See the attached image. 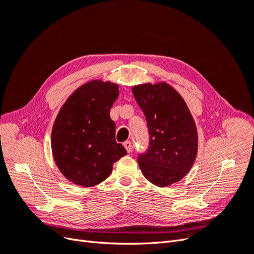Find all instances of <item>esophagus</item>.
Returning <instances> with one entry per match:
<instances>
[{"instance_id": "obj_1", "label": "esophagus", "mask_w": 254, "mask_h": 254, "mask_svg": "<svg viewBox=\"0 0 254 254\" xmlns=\"http://www.w3.org/2000/svg\"><path fill=\"white\" fill-rule=\"evenodd\" d=\"M124 147L126 148V150L130 153L132 151V144H131V142L130 141H126L125 143H124Z\"/></svg>"}]
</instances>
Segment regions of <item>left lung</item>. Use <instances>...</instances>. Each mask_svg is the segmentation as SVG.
I'll list each match as a JSON object with an SVG mask.
<instances>
[{
  "mask_svg": "<svg viewBox=\"0 0 254 254\" xmlns=\"http://www.w3.org/2000/svg\"><path fill=\"white\" fill-rule=\"evenodd\" d=\"M132 93L149 132V147L137 158L144 177L160 188L180 181L198 149L196 125L186 102L166 82L137 84Z\"/></svg>",
  "mask_w": 254,
  "mask_h": 254,
  "instance_id": "obj_1",
  "label": "left lung"
}]
</instances>
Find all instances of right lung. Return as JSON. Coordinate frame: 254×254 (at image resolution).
I'll return each mask as SVG.
<instances>
[{
  "label": "right lung",
  "mask_w": 254,
  "mask_h": 254,
  "mask_svg": "<svg viewBox=\"0 0 254 254\" xmlns=\"http://www.w3.org/2000/svg\"><path fill=\"white\" fill-rule=\"evenodd\" d=\"M119 84L91 80L76 89L61 107L52 130L54 161L65 178L77 186L94 187L108 178L113 163L124 157L115 141L110 109Z\"/></svg>",
  "instance_id": "right-lung-1"
}]
</instances>
